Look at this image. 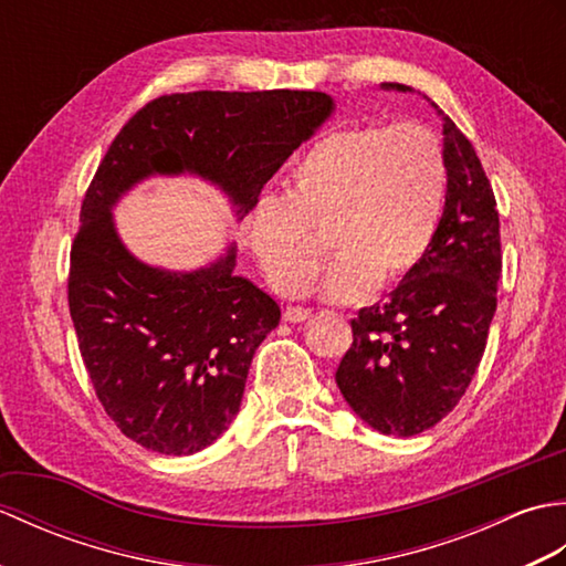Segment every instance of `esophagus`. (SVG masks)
I'll use <instances>...</instances> for the list:
<instances>
[{
  "label": "esophagus",
  "mask_w": 566,
  "mask_h": 566,
  "mask_svg": "<svg viewBox=\"0 0 566 566\" xmlns=\"http://www.w3.org/2000/svg\"><path fill=\"white\" fill-rule=\"evenodd\" d=\"M311 318V308H304V306H290L284 311V321L290 323H304Z\"/></svg>",
  "instance_id": "34e87169"
}]
</instances>
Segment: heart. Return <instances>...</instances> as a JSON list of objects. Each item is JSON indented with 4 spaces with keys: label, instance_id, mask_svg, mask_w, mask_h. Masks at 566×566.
Returning a JSON list of instances; mask_svg holds the SVG:
<instances>
[{
    "label": "heart",
    "instance_id": "b5f03b06",
    "mask_svg": "<svg viewBox=\"0 0 566 566\" xmlns=\"http://www.w3.org/2000/svg\"><path fill=\"white\" fill-rule=\"evenodd\" d=\"M448 160L420 124H350L323 134L292 167L284 199L258 203L248 245L280 294L306 292L333 264L323 292L338 302L408 280L436 240Z\"/></svg>",
    "mask_w": 566,
    "mask_h": 566
}]
</instances>
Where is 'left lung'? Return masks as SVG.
I'll list each match as a JSON object with an SVG mask.
<instances>
[{
  "label": "left lung",
  "mask_w": 566,
  "mask_h": 566,
  "mask_svg": "<svg viewBox=\"0 0 566 566\" xmlns=\"http://www.w3.org/2000/svg\"><path fill=\"white\" fill-rule=\"evenodd\" d=\"M406 92V84L384 82ZM442 116L448 197L420 268L363 308L335 371L353 411L384 436L411 438L460 403L486 350L501 280L496 197L472 143Z\"/></svg>",
  "instance_id": "8db88e82"
}]
</instances>
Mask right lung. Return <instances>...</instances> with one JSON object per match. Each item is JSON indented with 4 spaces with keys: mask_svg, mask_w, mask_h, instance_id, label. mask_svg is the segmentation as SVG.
I'll list each match as a JSON object with an SVG mask.
<instances>
[{
    "mask_svg": "<svg viewBox=\"0 0 566 566\" xmlns=\"http://www.w3.org/2000/svg\"><path fill=\"white\" fill-rule=\"evenodd\" d=\"M331 109V97L311 90L163 94L128 118L94 172L70 248V316L106 416L146 450L191 454L221 436L280 306L233 276V248L189 274L130 258L112 203L140 177L189 170L248 213Z\"/></svg>",
    "mask_w": 566,
    "mask_h": 566,
    "instance_id": "obj_1",
    "label": "right lung"
}]
</instances>
